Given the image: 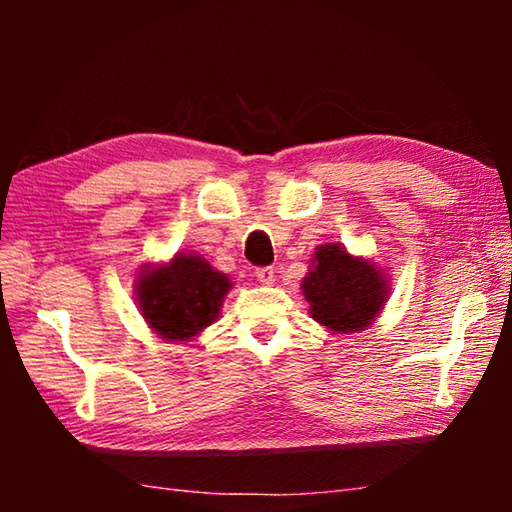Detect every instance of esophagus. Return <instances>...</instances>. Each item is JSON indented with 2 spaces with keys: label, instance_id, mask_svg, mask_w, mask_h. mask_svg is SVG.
Masks as SVG:
<instances>
[{
  "label": "esophagus",
  "instance_id": "34e87169",
  "mask_svg": "<svg viewBox=\"0 0 512 512\" xmlns=\"http://www.w3.org/2000/svg\"><path fill=\"white\" fill-rule=\"evenodd\" d=\"M255 277L262 284H266V287H271V284L275 282V271L271 266H262V268H257V271H255Z\"/></svg>",
  "mask_w": 512,
  "mask_h": 512
}]
</instances>
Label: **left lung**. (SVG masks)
Instances as JSON below:
<instances>
[{
	"mask_svg": "<svg viewBox=\"0 0 512 512\" xmlns=\"http://www.w3.org/2000/svg\"><path fill=\"white\" fill-rule=\"evenodd\" d=\"M302 280L309 314L329 332H359L375 320L388 298L386 277L368 259L352 257L341 244L318 246Z\"/></svg>",
	"mask_w": 512,
	"mask_h": 512,
	"instance_id": "obj_1",
	"label": "left lung"
}]
</instances>
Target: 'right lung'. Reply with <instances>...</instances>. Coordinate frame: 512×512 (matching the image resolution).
I'll return each instance as SVG.
<instances>
[{
	"label": "right lung",
	"instance_id": "right-lung-1",
	"mask_svg": "<svg viewBox=\"0 0 512 512\" xmlns=\"http://www.w3.org/2000/svg\"><path fill=\"white\" fill-rule=\"evenodd\" d=\"M232 282L201 255L178 253L162 266H146L135 282L137 305L164 341H189L221 314Z\"/></svg>",
	"mask_w": 512,
	"mask_h": 512
}]
</instances>
